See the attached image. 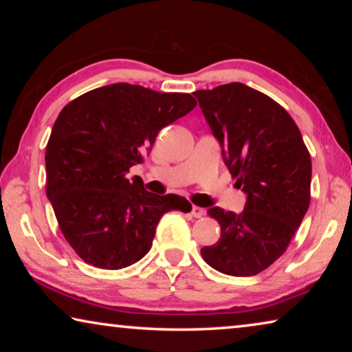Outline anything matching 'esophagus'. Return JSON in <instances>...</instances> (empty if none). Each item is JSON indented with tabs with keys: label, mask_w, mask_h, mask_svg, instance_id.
<instances>
[{
	"label": "esophagus",
	"mask_w": 352,
	"mask_h": 352,
	"mask_svg": "<svg viewBox=\"0 0 352 352\" xmlns=\"http://www.w3.org/2000/svg\"><path fill=\"white\" fill-rule=\"evenodd\" d=\"M190 214H192V217L200 219V217L205 216V210H204V208H200V206H192V211H190Z\"/></svg>",
	"instance_id": "1"
}]
</instances>
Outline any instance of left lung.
Returning <instances> with one entry per match:
<instances>
[{"label": "left lung", "instance_id": "obj_1", "mask_svg": "<svg viewBox=\"0 0 352 352\" xmlns=\"http://www.w3.org/2000/svg\"><path fill=\"white\" fill-rule=\"evenodd\" d=\"M223 162L247 195L241 214L214 206L220 239L201 248L208 265L230 276H254L287 248L311 204V155L281 105L245 83L194 93Z\"/></svg>", "mask_w": 352, "mask_h": 352}]
</instances>
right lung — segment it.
<instances>
[{"label":"right lung","mask_w":352,"mask_h":352,"mask_svg":"<svg viewBox=\"0 0 352 352\" xmlns=\"http://www.w3.org/2000/svg\"><path fill=\"white\" fill-rule=\"evenodd\" d=\"M197 105L186 93L111 83L82 94L56 119L46 146V195L65 239L99 269L119 270L152 247L163 214L189 212L186 199L144 189L127 172L160 130Z\"/></svg>","instance_id":"1"}]
</instances>
